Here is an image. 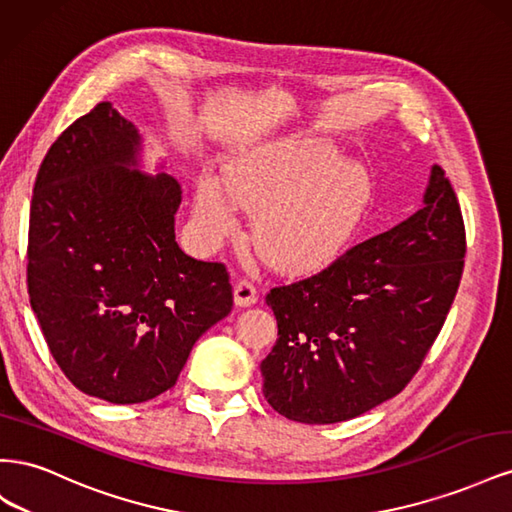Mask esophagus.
Here are the masks:
<instances>
[{"label": "esophagus", "instance_id": "34e87169", "mask_svg": "<svg viewBox=\"0 0 512 512\" xmlns=\"http://www.w3.org/2000/svg\"><path fill=\"white\" fill-rule=\"evenodd\" d=\"M258 301V288L252 280H239L235 284V303L239 307H250Z\"/></svg>", "mask_w": 512, "mask_h": 512}]
</instances>
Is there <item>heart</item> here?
<instances>
[{
    "label": "heart",
    "mask_w": 512,
    "mask_h": 512,
    "mask_svg": "<svg viewBox=\"0 0 512 512\" xmlns=\"http://www.w3.org/2000/svg\"><path fill=\"white\" fill-rule=\"evenodd\" d=\"M369 177L314 141L271 143L222 166V185L203 179L194 218L213 243L237 222V205L258 209L254 237L275 267L316 269L339 254L369 203Z\"/></svg>",
    "instance_id": "1"
}]
</instances>
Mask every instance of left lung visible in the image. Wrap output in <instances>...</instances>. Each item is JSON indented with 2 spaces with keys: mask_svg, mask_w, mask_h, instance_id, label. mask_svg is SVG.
<instances>
[{
  "mask_svg": "<svg viewBox=\"0 0 512 512\" xmlns=\"http://www.w3.org/2000/svg\"><path fill=\"white\" fill-rule=\"evenodd\" d=\"M412 218L265 297L277 342L260 363L267 401L290 421L342 423L399 395L444 327L466 226L440 166Z\"/></svg>",
  "mask_w": 512,
  "mask_h": 512,
  "instance_id": "8db88e82",
  "label": "left lung"
}]
</instances>
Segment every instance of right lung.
<instances>
[{"label": "right lung", "instance_id": "right-lung-1", "mask_svg": "<svg viewBox=\"0 0 512 512\" xmlns=\"http://www.w3.org/2000/svg\"><path fill=\"white\" fill-rule=\"evenodd\" d=\"M141 136L111 102L59 134L34 183L27 292L76 389L141 404L173 389L196 339L232 309L222 262L175 241L179 183L130 170Z\"/></svg>", "mask_w": 512, "mask_h": 512}]
</instances>
